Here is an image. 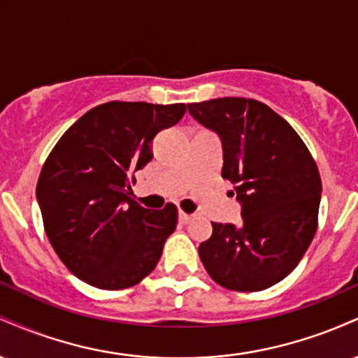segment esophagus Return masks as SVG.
Returning a JSON list of instances; mask_svg holds the SVG:
<instances>
[{
    "label": "esophagus",
    "mask_w": 358,
    "mask_h": 358,
    "mask_svg": "<svg viewBox=\"0 0 358 358\" xmlns=\"http://www.w3.org/2000/svg\"><path fill=\"white\" fill-rule=\"evenodd\" d=\"M192 213H187V212H180V220L183 222V224H188V222L192 220Z\"/></svg>",
    "instance_id": "obj_1"
}]
</instances>
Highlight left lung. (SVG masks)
<instances>
[{"instance_id":"left-lung-1","label":"left lung","mask_w":358,"mask_h":358,"mask_svg":"<svg viewBox=\"0 0 358 358\" xmlns=\"http://www.w3.org/2000/svg\"><path fill=\"white\" fill-rule=\"evenodd\" d=\"M224 145L222 178L242 203L239 229L212 222L199 245L203 268L232 291H262L285 279L305 256L318 229L322 178L296 131L269 106L245 97L188 104ZM232 192V193H234Z\"/></svg>"}]
</instances>
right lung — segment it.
Here are the masks:
<instances>
[{"label": "right lung", "instance_id": "1", "mask_svg": "<svg viewBox=\"0 0 358 358\" xmlns=\"http://www.w3.org/2000/svg\"><path fill=\"white\" fill-rule=\"evenodd\" d=\"M185 110V104L106 102L73 122L45 159L36 183L45 232L87 285L124 289L156 268L178 208L150 210L127 190L134 171L153 158V138Z\"/></svg>", "mask_w": 358, "mask_h": 358}]
</instances>
